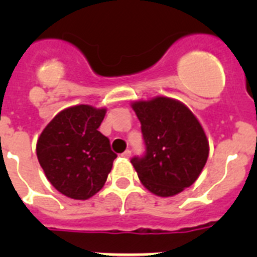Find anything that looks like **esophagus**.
Masks as SVG:
<instances>
[{
	"mask_svg": "<svg viewBox=\"0 0 257 257\" xmlns=\"http://www.w3.org/2000/svg\"><path fill=\"white\" fill-rule=\"evenodd\" d=\"M121 156L123 157V158H130V157H131V151H130V149H126V151H124L123 153L121 154Z\"/></svg>",
	"mask_w": 257,
	"mask_h": 257,
	"instance_id": "esophagus-1",
	"label": "esophagus"
}]
</instances>
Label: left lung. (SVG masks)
I'll return each instance as SVG.
<instances>
[{"label": "left lung", "instance_id": "8db88e82", "mask_svg": "<svg viewBox=\"0 0 257 257\" xmlns=\"http://www.w3.org/2000/svg\"><path fill=\"white\" fill-rule=\"evenodd\" d=\"M142 123L145 154L134 157L140 181L149 192L172 197L198 179L208 158V140L185 104L157 96L131 104Z\"/></svg>", "mask_w": 257, "mask_h": 257}]
</instances>
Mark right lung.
<instances>
[{"label":"right lung","instance_id":"1","mask_svg":"<svg viewBox=\"0 0 257 257\" xmlns=\"http://www.w3.org/2000/svg\"><path fill=\"white\" fill-rule=\"evenodd\" d=\"M105 108L74 105L52 118L37 140V158L47 180L61 194L88 199L105 184L117 154L97 130Z\"/></svg>","mask_w":257,"mask_h":257}]
</instances>
